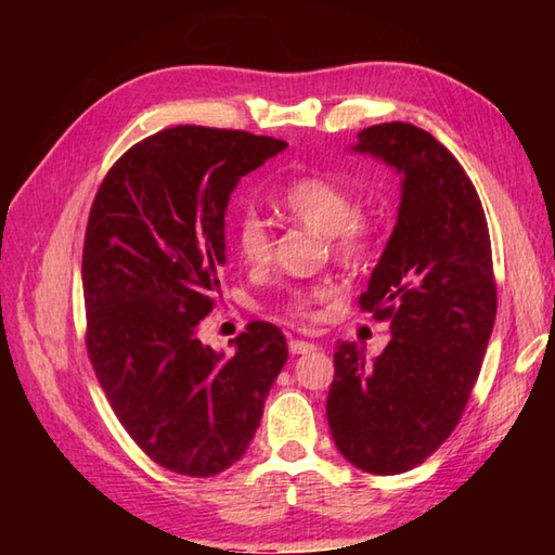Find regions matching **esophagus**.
Instances as JSON below:
<instances>
[{"label":"esophagus","instance_id":"esophagus-1","mask_svg":"<svg viewBox=\"0 0 555 555\" xmlns=\"http://www.w3.org/2000/svg\"><path fill=\"white\" fill-rule=\"evenodd\" d=\"M293 356H302V352H310L314 350V344H310V340H300V338H293L288 344Z\"/></svg>","mask_w":555,"mask_h":555}]
</instances>
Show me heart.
I'll return each mask as SVG.
<instances>
[{
    "label": "heart",
    "instance_id": "b5f03b06",
    "mask_svg": "<svg viewBox=\"0 0 555 555\" xmlns=\"http://www.w3.org/2000/svg\"><path fill=\"white\" fill-rule=\"evenodd\" d=\"M279 207L300 227L326 235L332 255L346 267L367 262L376 245V221L360 211V199L348 185L326 176H298L279 193ZM231 241L247 267H264L271 259V233L253 211L233 221ZM324 288L300 291L291 298L288 310L300 320L314 314L312 302L324 296Z\"/></svg>",
    "mask_w": 555,
    "mask_h": 555
}]
</instances>
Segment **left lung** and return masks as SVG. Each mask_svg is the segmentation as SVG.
<instances>
[{
	"label": "left lung",
	"mask_w": 555,
	"mask_h": 555,
	"mask_svg": "<svg viewBox=\"0 0 555 555\" xmlns=\"http://www.w3.org/2000/svg\"><path fill=\"white\" fill-rule=\"evenodd\" d=\"M352 150L403 173L398 221L358 300L391 340L374 360L338 340L326 417L352 465L400 475L451 436L473 393L496 320L491 238L473 181L431 133L376 124Z\"/></svg>",
	"instance_id": "8db88e82"
}]
</instances>
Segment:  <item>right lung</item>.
<instances>
[{
	"label": "right lung",
	"instance_id": "obj_1",
	"mask_svg": "<svg viewBox=\"0 0 555 555\" xmlns=\"http://www.w3.org/2000/svg\"><path fill=\"white\" fill-rule=\"evenodd\" d=\"M286 147L229 128H164L116 159L92 203L88 356L128 436L176 475L211 477L243 457L288 360L269 322L247 324L231 358L197 338L227 262L233 188Z\"/></svg>",
	"mask_w": 555,
	"mask_h": 555
}]
</instances>
